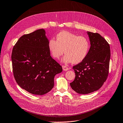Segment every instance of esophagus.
I'll return each instance as SVG.
<instances>
[{
    "instance_id": "esophagus-1",
    "label": "esophagus",
    "mask_w": 123,
    "mask_h": 123,
    "mask_svg": "<svg viewBox=\"0 0 123 123\" xmlns=\"http://www.w3.org/2000/svg\"><path fill=\"white\" fill-rule=\"evenodd\" d=\"M62 68H63V70H64V71H67V70H68L69 69L68 67H67V66H64V65L62 66Z\"/></svg>"
}]
</instances>
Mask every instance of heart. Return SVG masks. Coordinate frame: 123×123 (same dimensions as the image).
<instances>
[{
	"mask_svg": "<svg viewBox=\"0 0 123 123\" xmlns=\"http://www.w3.org/2000/svg\"><path fill=\"white\" fill-rule=\"evenodd\" d=\"M50 53L54 58L58 59L64 53L63 61L65 63L73 62L77 64L81 62L87 55L90 43L84 36L68 32L61 31L56 36V41L53 39L48 43Z\"/></svg>",
	"mask_w": 123,
	"mask_h": 123,
	"instance_id": "heart-1",
	"label": "heart"
}]
</instances>
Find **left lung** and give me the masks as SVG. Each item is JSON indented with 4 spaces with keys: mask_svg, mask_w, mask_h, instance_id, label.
<instances>
[{
    "mask_svg": "<svg viewBox=\"0 0 123 123\" xmlns=\"http://www.w3.org/2000/svg\"><path fill=\"white\" fill-rule=\"evenodd\" d=\"M90 47L84 60L73 66L76 77L70 83L80 94H88L100 89L107 78L110 49L108 43L98 33L87 31Z\"/></svg>",
    "mask_w": 123,
    "mask_h": 123,
    "instance_id": "1",
    "label": "left lung"
}]
</instances>
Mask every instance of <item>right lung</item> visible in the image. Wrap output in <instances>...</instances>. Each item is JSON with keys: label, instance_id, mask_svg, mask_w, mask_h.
<instances>
[{"label": "right lung", "instance_id": "obj_1", "mask_svg": "<svg viewBox=\"0 0 123 123\" xmlns=\"http://www.w3.org/2000/svg\"><path fill=\"white\" fill-rule=\"evenodd\" d=\"M44 29L23 35L12 53L13 72L18 85L29 92L43 95L54 86V78L62 66L50 56Z\"/></svg>", "mask_w": 123, "mask_h": 123}]
</instances>
